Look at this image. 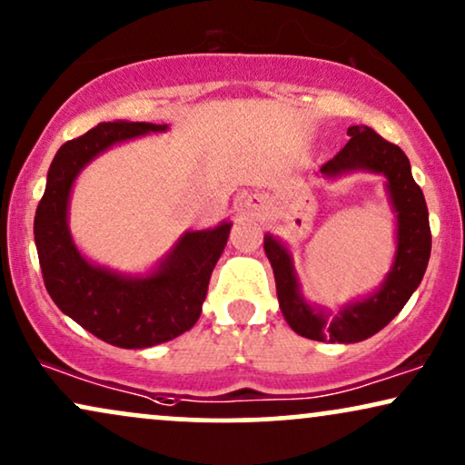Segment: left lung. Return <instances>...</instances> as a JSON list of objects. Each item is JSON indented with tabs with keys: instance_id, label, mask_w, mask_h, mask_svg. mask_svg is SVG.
Masks as SVG:
<instances>
[{
	"instance_id": "obj_1",
	"label": "left lung",
	"mask_w": 465,
	"mask_h": 465,
	"mask_svg": "<svg viewBox=\"0 0 465 465\" xmlns=\"http://www.w3.org/2000/svg\"><path fill=\"white\" fill-rule=\"evenodd\" d=\"M350 141L337 156L322 164V173L339 175L351 169L384 173L392 208L397 213V252L384 285L373 296L350 304L334 320L313 311L298 292L292 257L272 236L263 238L276 281V296L287 324L301 337L331 343H356L380 332L405 307L425 274L431 255V229L420 186L410 172V161L399 145L381 139L369 126H350Z\"/></svg>"
}]
</instances>
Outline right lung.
I'll return each mask as SVG.
<instances>
[{"mask_svg":"<svg viewBox=\"0 0 465 465\" xmlns=\"http://www.w3.org/2000/svg\"><path fill=\"white\" fill-rule=\"evenodd\" d=\"M164 128L148 122H103L66 141L53 158L34 219L40 268L53 302L94 337L126 350L152 348L195 326L232 225L184 233L154 274L126 279L92 266L76 251L66 223L68 195L76 173L109 145Z\"/></svg>","mask_w":465,"mask_h":465,"instance_id":"add662e5","label":"right lung"}]
</instances>
